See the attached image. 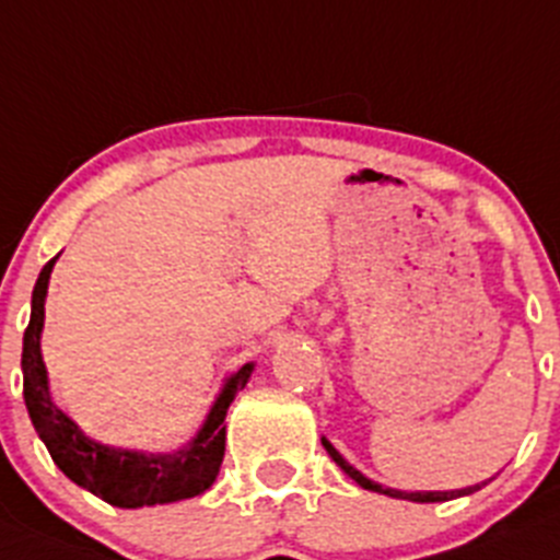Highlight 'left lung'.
Here are the masks:
<instances>
[{"label":"left lung","mask_w":560,"mask_h":560,"mask_svg":"<svg viewBox=\"0 0 560 560\" xmlns=\"http://www.w3.org/2000/svg\"><path fill=\"white\" fill-rule=\"evenodd\" d=\"M322 445L327 448V454L332 456L335 465L340 467V470L346 472V476L351 478V481H357L363 489H371V492H380V494H387V498H398V500H412V503H445V500H454V498H465V494H472L476 489H481L483 483H472V487H465V489H448V492H404V489H393V487H382V483L371 481V478H365L363 472L357 470V467H351L349 462L343 459V456L338 454V451L332 448V443H329L327 436H322Z\"/></svg>","instance_id":"8db88e82"}]
</instances>
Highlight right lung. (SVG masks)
<instances>
[{
    "mask_svg": "<svg viewBox=\"0 0 560 560\" xmlns=\"http://www.w3.org/2000/svg\"><path fill=\"white\" fill-rule=\"evenodd\" d=\"M57 258L60 255H55L37 275V283L32 289L30 327L24 332V351H21L26 412L55 465L77 487L88 489L95 498L117 509H142V505L175 503V500L203 494L220 476L222 456H225L228 407L236 393L247 387L255 363H244L236 374L228 376L203 425L180 448L151 454V451L115 448V445L98 443L84 434L55 404L49 390V371L40 354L46 294H49V277Z\"/></svg>",
    "mask_w": 560,
    "mask_h": 560,
    "instance_id": "1",
    "label": "right lung"
}]
</instances>
